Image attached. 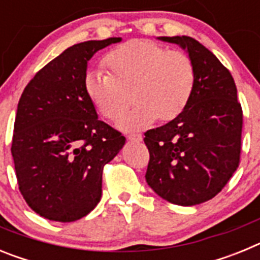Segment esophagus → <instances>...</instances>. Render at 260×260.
<instances>
[{
  "label": "esophagus",
  "instance_id": "1",
  "mask_svg": "<svg viewBox=\"0 0 260 260\" xmlns=\"http://www.w3.org/2000/svg\"><path fill=\"white\" fill-rule=\"evenodd\" d=\"M142 138L143 137H142V134H139V133H130V134L127 135V139L132 142H141Z\"/></svg>",
  "mask_w": 260,
  "mask_h": 260
}]
</instances>
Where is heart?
Instances as JSON below:
<instances>
[{
    "label": "heart",
    "mask_w": 260,
    "mask_h": 260,
    "mask_svg": "<svg viewBox=\"0 0 260 260\" xmlns=\"http://www.w3.org/2000/svg\"><path fill=\"white\" fill-rule=\"evenodd\" d=\"M107 71L91 70L84 89L104 118L116 121L137 102L132 113L119 121L123 128L146 126L158 118L172 121L183 112L194 93L197 71L191 57L148 40H132L108 52Z\"/></svg>",
    "instance_id": "1"
}]
</instances>
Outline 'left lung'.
Segmentation results:
<instances>
[{"instance_id":"8db88e82","label":"left lung","mask_w":260,"mask_h":260,"mask_svg":"<svg viewBox=\"0 0 260 260\" xmlns=\"http://www.w3.org/2000/svg\"><path fill=\"white\" fill-rule=\"evenodd\" d=\"M160 39L187 49L197 83L180 116L144 133L146 181L165 201L194 206L219 194L237 171L242 107L233 77L211 50L190 36Z\"/></svg>"}]
</instances>
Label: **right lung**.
Returning a JSON list of instances; mask_svg holds the SVG:
<instances>
[{
  "label": "right lung",
  "instance_id": "add662e5",
  "mask_svg": "<svg viewBox=\"0 0 260 260\" xmlns=\"http://www.w3.org/2000/svg\"><path fill=\"white\" fill-rule=\"evenodd\" d=\"M121 38L68 48L29 80L18 103L11 155L19 191L48 220L70 222L102 198L103 169L126 138L98 118L84 89L87 62Z\"/></svg>",
  "mask_w": 260,
  "mask_h": 260
}]
</instances>
